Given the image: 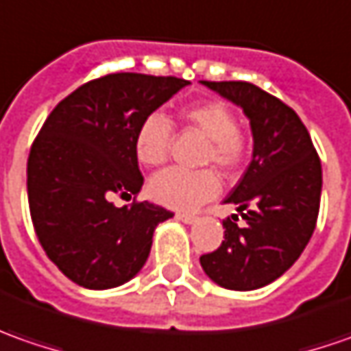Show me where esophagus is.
Masks as SVG:
<instances>
[{"label":"esophagus","mask_w":351,"mask_h":351,"mask_svg":"<svg viewBox=\"0 0 351 351\" xmlns=\"http://www.w3.org/2000/svg\"><path fill=\"white\" fill-rule=\"evenodd\" d=\"M176 219L178 221H184V223H194L196 221V215L194 213H176Z\"/></svg>","instance_id":"esophagus-1"}]
</instances>
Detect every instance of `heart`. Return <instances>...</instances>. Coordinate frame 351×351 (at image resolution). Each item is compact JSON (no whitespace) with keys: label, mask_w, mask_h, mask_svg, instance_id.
Here are the masks:
<instances>
[{"label":"heart","mask_w":351,"mask_h":351,"mask_svg":"<svg viewBox=\"0 0 351 351\" xmlns=\"http://www.w3.org/2000/svg\"><path fill=\"white\" fill-rule=\"evenodd\" d=\"M180 120L190 130L208 138L202 161L215 165L227 175L237 173L248 157V138L239 128L235 110L223 101H199L180 108ZM173 124L161 112H152L139 122L134 138L136 157L145 167H159L169 159ZM149 196L173 210H194L217 196L219 176L213 169L184 171L165 169L149 180Z\"/></svg>","instance_id":"obj_1"}]
</instances>
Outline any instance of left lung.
I'll list each match as a JSON object with an SVG mask.
<instances>
[{
    "label": "left lung",
    "instance_id": "1",
    "mask_svg": "<svg viewBox=\"0 0 351 351\" xmlns=\"http://www.w3.org/2000/svg\"><path fill=\"white\" fill-rule=\"evenodd\" d=\"M239 104L250 120L254 153L243 178L225 198L245 225L223 219L221 245L199 264L227 289L250 291L272 284L293 266L317 227L322 167L307 128L284 101L248 81H202Z\"/></svg>",
    "mask_w": 351,
    "mask_h": 351
}]
</instances>
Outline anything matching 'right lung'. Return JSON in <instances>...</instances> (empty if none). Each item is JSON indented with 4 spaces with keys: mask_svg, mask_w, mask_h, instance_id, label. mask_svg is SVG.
I'll return each mask as SVG.
<instances>
[{
    "mask_svg": "<svg viewBox=\"0 0 351 351\" xmlns=\"http://www.w3.org/2000/svg\"><path fill=\"white\" fill-rule=\"evenodd\" d=\"M190 81L108 73L67 95L32 141L27 192L34 233L71 282L108 289L134 278L173 212L139 202V122ZM116 195L130 204L118 208Z\"/></svg>",
    "mask_w": 351,
    "mask_h": 351,
    "instance_id": "add662e5",
    "label": "right lung"
}]
</instances>
